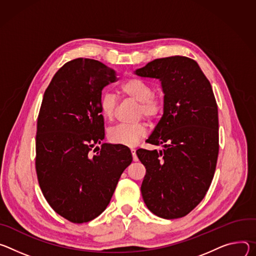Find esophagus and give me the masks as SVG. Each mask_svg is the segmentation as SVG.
Masks as SVG:
<instances>
[{
	"label": "esophagus",
	"instance_id": "esophagus-1",
	"mask_svg": "<svg viewBox=\"0 0 256 256\" xmlns=\"http://www.w3.org/2000/svg\"><path fill=\"white\" fill-rule=\"evenodd\" d=\"M131 154H132V156H133V160L137 162L138 158H137V156H136V150L135 148H131Z\"/></svg>",
	"mask_w": 256,
	"mask_h": 256
}]
</instances>
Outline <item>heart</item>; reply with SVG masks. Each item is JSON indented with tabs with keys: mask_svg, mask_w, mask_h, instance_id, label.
<instances>
[{
	"mask_svg": "<svg viewBox=\"0 0 256 256\" xmlns=\"http://www.w3.org/2000/svg\"><path fill=\"white\" fill-rule=\"evenodd\" d=\"M120 92L139 102L138 115L144 116L150 120L156 119L162 112V106L160 100L152 96V88L150 85L142 79L130 78L126 80L121 86ZM118 100L112 92H104L100 102V112L104 120L112 121L115 118ZM148 127L146 123L139 122L136 124H121L112 127L108 131V139L110 142L122 144L126 146H133L138 141L146 136Z\"/></svg>",
	"mask_w": 256,
	"mask_h": 256,
	"instance_id": "1",
	"label": "heart"
}]
</instances>
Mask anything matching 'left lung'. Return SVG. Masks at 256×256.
<instances>
[{"mask_svg":"<svg viewBox=\"0 0 256 256\" xmlns=\"http://www.w3.org/2000/svg\"><path fill=\"white\" fill-rule=\"evenodd\" d=\"M134 74L160 80L164 114L146 140L162 150H136L146 168L141 194L162 218L189 214L206 194L218 154V106L212 85L187 56L156 59Z\"/></svg>","mask_w":256,"mask_h":256,"instance_id":"obj_1","label":"left lung"}]
</instances>
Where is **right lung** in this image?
Returning a JSON list of instances; mask_svg holds the SVG:
<instances>
[{
    "label": "right lung",
    "mask_w": 256,
    "mask_h": 256,
    "mask_svg": "<svg viewBox=\"0 0 256 256\" xmlns=\"http://www.w3.org/2000/svg\"><path fill=\"white\" fill-rule=\"evenodd\" d=\"M117 80L114 69L79 58L58 70L44 94L36 141L38 179L50 208L72 222H90L106 208L132 162L127 146L102 144L100 152H90L104 138L102 90Z\"/></svg>",
    "instance_id": "add662e5"
}]
</instances>
